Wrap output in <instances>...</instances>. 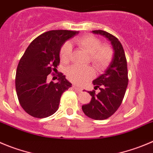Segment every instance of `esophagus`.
Here are the masks:
<instances>
[{
	"mask_svg": "<svg viewBox=\"0 0 153 153\" xmlns=\"http://www.w3.org/2000/svg\"><path fill=\"white\" fill-rule=\"evenodd\" d=\"M73 88L75 90V91H82V89H81V88H79V87H78V86H76V85H73Z\"/></svg>",
	"mask_w": 153,
	"mask_h": 153,
	"instance_id": "esophagus-1",
	"label": "esophagus"
}]
</instances>
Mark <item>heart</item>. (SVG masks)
<instances>
[{
	"mask_svg": "<svg viewBox=\"0 0 153 153\" xmlns=\"http://www.w3.org/2000/svg\"><path fill=\"white\" fill-rule=\"evenodd\" d=\"M74 42L90 54V61L94 68L102 71L112 62L114 52L109 44H102L100 39L91 35L75 38ZM72 53V45L65 42L59 51V58L62 63H68ZM67 78L72 82L81 84L90 79L94 75L93 69L89 66L72 65L66 72Z\"/></svg>",
	"mask_w": 153,
	"mask_h": 153,
	"instance_id": "1",
	"label": "heart"
}]
</instances>
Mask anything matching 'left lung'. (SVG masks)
Listing matches in <instances>:
<instances>
[{
  "label": "left lung",
  "mask_w": 153,
  "mask_h": 153,
  "mask_svg": "<svg viewBox=\"0 0 153 153\" xmlns=\"http://www.w3.org/2000/svg\"><path fill=\"white\" fill-rule=\"evenodd\" d=\"M93 32L103 35L111 41L114 56L105 73L93 81L94 90L98 88L100 92L88 91L92 99L89 103L82 105V110L89 118L104 120L112 116L122 104L128 84V66L125 51L116 37L102 30Z\"/></svg>",
  "instance_id": "8db88e82"
}]
</instances>
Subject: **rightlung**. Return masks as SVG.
<instances>
[{
    "mask_svg": "<svg viewBox=\"0 0 153 153\" xmlns=\"http://www.w3.org/2000/svg\"><path fill=\"white\" fill-rule=\"evenodd\" d=\"M78 33L68 30L44 32L31 41L21 57L16 73V91L19 104L31 116L43 118L55 113L62 93L72 87L61 72L57 74V83H48L47 79L57 71L62 44Z\"/></svg>",
    "mask_w": 153,
    "mask_h": 153,
    "instance_id": "add662e5",
    "label": "right lung"
}]
</instances>
